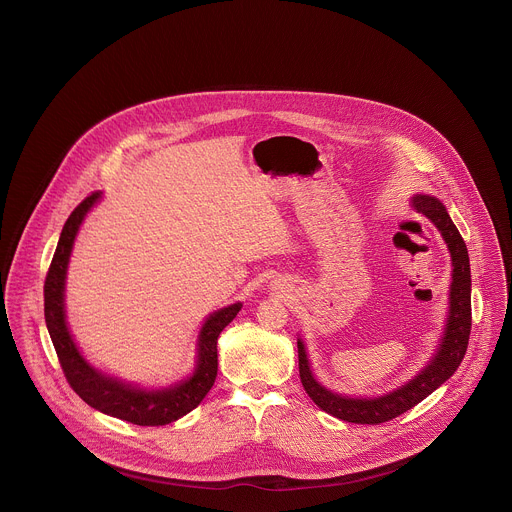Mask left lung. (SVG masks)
<instances>
[{
    "label": "left lung",
    "mask_w": 512,
    "mask_h": 512,
    "mask_svg": "<svg viewBox=\"0 0 512 512\" xmlns=\"http://www.w3.org/2000/svg\"><path fill=\"white\" fill-rule=\"evenodd\" d=\"M409 204L423 213L441 233L447 251L451 255V283H449V307L445 328L435 348V354L429 362L402 386L372 398L364 396H346L328 390L322 386L310 366L307 344L303 338H297L299 346V372L301 382L308 398L330 415L348 421V423H384L404 411L417 406L429 394H433L443 382H447L467 352L469 334H471V265L467 245L451 221L445 205L429 194H415L409 198Z\"/></svg>",
    "instance_id": "8db88e82"
}]
</instances>
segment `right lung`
<instances>
[{
	"label": "right lung",
	"mask_w": 512,
	"mask_h": 512,
	"mask_svg": "<svg viewBox=\"0 0 512 512\" xmlns=\"http://www.w3.org/2000/svg\"><path fill=\"white\" fill-rule=\"evenodd\" d=\"M103 200V192H95L85 202L75 207L63 225L47 279H45V322L53 346L57 350L61 368L71 388L83 402L101 413L130 421L134 425H166L172 423L202 404L217 376V338L221 330L237 316L241 303L217 308L205 316L204 324L196 342V364L194 370L170 384L160 388H144L110 376L93 366L81 348L77 346L65 310V287L67 269L73 253L75 239L85 217Z\"/></svg>",
	"instance_id": "add662e5"
}]
</instances>
